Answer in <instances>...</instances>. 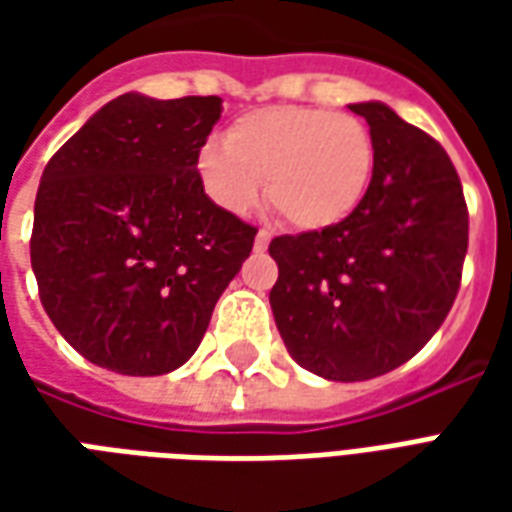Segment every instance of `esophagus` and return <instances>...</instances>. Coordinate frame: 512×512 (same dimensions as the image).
Here are the masks:
<instances>
[{"label":"esophagus","mask_w":512,"mask_h":512,"mask_svg":"<svg viewBox=\"0 0 512 512\" xmlns=\"http://www.w3.org/2000/svg\"><path fill=\"white\" fill-rule=\"evenodd\" d=\"M268 244H271V233H268V230H257V235H255V249H257V252H266Z\"/></svg>","instance_id":"34e87169"}]
</instances>
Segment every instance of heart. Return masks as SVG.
Listing matches in <instances>:
<instances>
[{"label":"heart","mask_w":512,"mask_h":512,"mask_svg":"<svg viewBox=\"0 0 512 512\" xmlns=\"http://www.w3.org/2000/svg\"><path fill=\"white\" fill-rule=\"evenodd\" d=\"M376 169V142L354 115L321 106H271L238 117L227 142L197 153L202 191L244 216L266 197L299 230H326L354 216Z\"/></svg>","instance_id":"obj_1"}]
</instances>
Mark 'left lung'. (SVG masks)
I'll return each instance as SVG.
<instances>
[{
  "label": "left lung",
  "mask_w": 512,
  "mask_h": 512,
  "mask_svg": "<svg viewBox=\"0 0 512 512\" xmlns=\"http://www.w3.org/2000/svg\"><path fill=\"white\" fill-rule=\"evenodd\" d=\"M376 142L365 200L345 222L279 235L271 310L288 354L329 381L395 370L436 334L461 288L469 211L444 147L381 101L351 104Z\"/></svg>",
  "instance_id": "left-lung-1"
}]
</instances>
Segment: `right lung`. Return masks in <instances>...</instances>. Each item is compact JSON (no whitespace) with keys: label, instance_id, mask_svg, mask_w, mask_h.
I'll list each match as a JSON object with an SVG mask.
<instances>
[{"label":"right lung","instance_id":"add662e5","mask_svg":"<svg viewBox=\"0 0 512 512\" xmlns=\"http://www.w3.org/2000/svg\"><path fill=\"white\" fill-rule=\"evenodd\" d=\"M222 98L101 106L51 156L29 241L43 310L93 365L164 376L189 359L257 227L208 200L197 153Z\"/></svg>","mask_w":512,"mask_h":512}]
</instances>
